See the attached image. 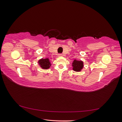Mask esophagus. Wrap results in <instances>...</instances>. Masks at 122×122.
<instances>
[{
	"mask_svg": "<svg viewBox=\"0 0 122 122\" xmlns=\"http://www.w3.org/2000/svg\"><path fill=\"white\" fill-rule=\"evenodd\" d=\"M59 56H63V54H59Z\"/></svg>",
	"mask_w": 122,
	"mask_h": 122,
	"instance_id": "esophagus-1",
	"label": "esophagus"
}]
</instances>
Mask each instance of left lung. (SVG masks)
Listing matches in <instances>:
<instances>
[{
	"label": "left lung",
	"instance_id": "8db88e82",
	"mask_svg": "<svg viewBox=\"0 0 122 122\" xmlns=\"http://www.w3.org/2000/svg\"><path fill=\"white\" fill-rule=\"evenodd\" d=\"M73 69L75 71H80L83 67V63L82 61L74 60L73 63Z\"/></svg>",
	"mask_w": 122,
	"mask_h": 122
}]
</instances>
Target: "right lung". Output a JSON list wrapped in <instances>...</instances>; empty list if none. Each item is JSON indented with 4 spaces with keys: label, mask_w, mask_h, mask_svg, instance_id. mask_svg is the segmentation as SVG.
Segmentation results:
<instances>
[{
    "label": "right lung",
    "mask_w": 122,
    "mask_h": 122,
    "mask_svg": "<svg viewBox=\"0 0 122 122\" xmlns=\"http://www.w3.org/2000/svg\"><path fill=\"white\" fill-rule=\"evenodd\" d=\"M39 63L40 64L41 67L43 69H48L51 66L50 62L48 59H42L39 61Z\"/></svg>",
    "instance_id": "right-lung-1"
}]
</instances>
